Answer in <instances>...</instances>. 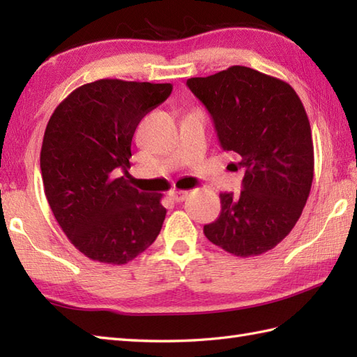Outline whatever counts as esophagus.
<instances>
[{
	"label": "esophagus",
	"mask_w": 357,
	"mask_h": 357,
	"mask_svg": "<svg viewBox=\"0 0 357 357\" xmlns=\"http://www.w3.org/2000/svg\"><path fill=\"white\" fill-rule=\"evenodd\" d=\"M170 198L174 201V202H183L188 198V192H184V190H172L170 192Z\"/></svg>",
	"instance_id": "obj_1"
}]
</instances>
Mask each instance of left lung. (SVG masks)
Returning <instances> with one entry per match:
<instances>
[{"label":"left lung","mask_w":357,"mask_h":357,"mask_svg":"<svg viewBox=\"0 0 357 357\" xmlns=\"http://www.w3.org/2000/svg\"><path fill=\"white\" fill-rule=\"evenodd\" d=\"M187 86L213 118L221 147L245 169L239 196L221 193L204 234L239 257L275 248L298 222L312 190L314 150L304 104L288 82L244 66Z\"/></svg>","instance_id":"obj_1"}]
</instances>
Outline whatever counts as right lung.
Here are the masks:
<instances>
[{
	"mask_svg": "<svg viewBox=\"0 0 357 357\" xmlns=\"http://www.w3.org/2000/svg\"><path fill=\"white\" fill-rule=\"evenodd\" d=\"M173 86L98 79L59 102L44 132L41 174L52 213L89 259L124 265L162 229V195L138 192L118 178L130 169L139 121L170 96Z\"/></svg>",
	"mask_w": 357,
	"mask_h": 357,
	"instance_id": "add662e5",
	"label": "right lung"
}]
</instances>
